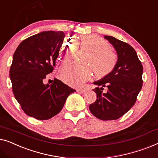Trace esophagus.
<instances>
[{
	"instance_id": "1",
	"label": "esophagus",
	"mask_w": 158,
	"mask_h": 158,
	"mask_svg": "<svg viewBox=\"0 0 158 158\" xmlns=\"http://www.w3.org/2000/svg\"><path fill=\"white\" fill-rule=\"evenodd\" d=\"M77 92H79V93H84L86 92V89L85 88H79V89H77Z\"/></svg>"
}]
</instances>
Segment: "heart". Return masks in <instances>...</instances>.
Masks as SVG:
<instances>
[{
  "label": "heart",
  "mask_w": 158,
  "mask_h": 158,
  "mask_svg": "<svg viewBox=\"0 0 158 158\" xmlns=\"http://www.w3.org/2000/svg\"><path fill=\"white\" fill-rule=\"evenodd\" d=\"M77 45L89 54L85 60V66H79L71 62L64 63L59 69V77L64 83L78 87L88 81L92 76V68L98 78L108 77L116 68L118 57L111 50L107 41L98 35H84L77 41ZM75 44L66 40L60 48V57L62 61H69L74 56Z\"/></svg>",
  "instance_id": "obj_1"
}]
</instances>
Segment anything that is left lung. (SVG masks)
Masks as SVG:
<instances>
[{"instance_id":"8db88e82","label":"left lung","mask_w":158,"mask_h":158,"mask_svg":"<svg viewBox=\"0 0 158 158\" xmlns=\"http://www.w3.org/2000/svg\"><path fill=\"white\" fill-rule=\"evenodd\" d=\"M117 51L116 68L108 77L94 82L97 99L89 105L90 112L102 120H114L128 112L137 100L143 86V67L135 50L130 44L105 35ZM104 87L108 88L103 92Z\"/></svg>"}]
</instances>
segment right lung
Segmentation results:
<instances>
[{"mask_svg": "<svg viewBox=\"0 0 158 158\" xmlns=\"http://www.w3.org/2000/svg\"><path fill=\"white\" fill-rule=\"evenodd\" d=\"M64 36L61 31L39 33L23 40L13 54L10 68L13 94L23 112L39 120L59 113L75 92L56 78L52 84L43 82L54 69Z\"/></svg>", "mask_w": 158, "mask_h": 158, "instance_id": "right-lung-1", "label": "right lung"}]
</instances>
